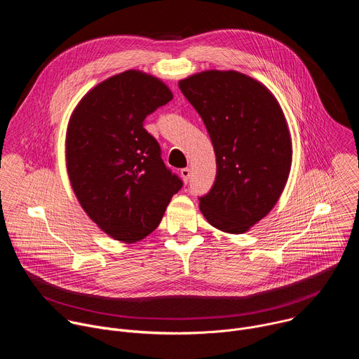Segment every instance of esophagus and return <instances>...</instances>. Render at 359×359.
<instances>
[{
	"label": "esophagus",
	"mask_w": 359,
	"mask_h": 359,
	"mask_svg": "<svg viewBox=\"0 0 359 359\" xmlns=\"http://www.w3.org/2000/svg\"><path fill=\"white\" fill-rule=\"evenodd\" d=\"M180 176H182L183 182H184V183H187V182H189V179H190V169H187V168L182 169V170H180Z\"/></svg>",
	"instance_id": "obj_1"
}]
</instances>
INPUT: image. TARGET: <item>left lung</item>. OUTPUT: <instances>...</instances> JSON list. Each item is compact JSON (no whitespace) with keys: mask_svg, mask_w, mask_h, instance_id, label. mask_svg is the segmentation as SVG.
I'll list each match as a JSON object with an SVG mask.
<instances>
[{"mask_svg":"<svg viewBox=\"0 0 359 359\" xmlns=\"http://www.w3.org/2000/svg\"><path fill=\"white\" fill-rule=\"evenodd\" d=\"M210 135L217 175L198 198L216 229L241 234L266 217L288 180L292 143L276 96L237 71H203L179 81Z\"/></svg>","mask_w":359,"mask_h":359,"instance_id":"obj_1","label":"left lung"}]
</instances>
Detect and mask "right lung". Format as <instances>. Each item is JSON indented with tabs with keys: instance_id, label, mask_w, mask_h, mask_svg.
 Wrapping results in <instances>:
<instances>
[{
	"instance_id": "obj_1",
	"label": "right lung",
	"mask_w": 359,
	"mask_h": 359,
	"mask_svg": "<svg viewBox=\"0 0 359 359\" xmlns=\"http://www.w3.org/2000/svg\"><path fill=\"white\" fill-rule=\"evenodd\" d=\"M172 99L159 78L129 69L92 88L71 115L65 142L71 186L89 219L115 240L149 236L183 186L143 128L144 118Z\"/></svg>"
}]
</instances>
